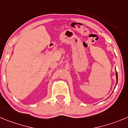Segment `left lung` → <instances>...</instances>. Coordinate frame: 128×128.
<instances>
[{
  "label": "left lung",
  "instance_id": "obj_1",
  "mask_svg": "<svg viewBox=\"0 0 128 128\" xmlns=\"http://www.w3.org/2000/svg\"><path fill=\"white\" fill-rule=\"evenodd\" d=\"M116 78H117V83H118V73L116 72Z\"/></svg>",
  "mask_w": 128,
  "mask_h": 128
}]
</instances>
